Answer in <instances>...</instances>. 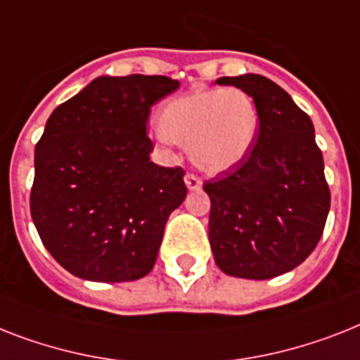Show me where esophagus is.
Here are the masks:
<instances>
[{
  "mask_svg": "<svg viewBox=\"0 0 360 360\" xmlns=\"http://www.w3.org/2000/svg\"><path fill=\"white\" fill-rule=\"evenodd\" d=\"M185 183H186V188L188 190H200L201 188V179L194 174H186Z\"/></svg>",
  "mask_w": 360,
  "mask_h": 360,
  "instance_id": "esophagus-1",
  "label": "esophagus"
}]
</instances>
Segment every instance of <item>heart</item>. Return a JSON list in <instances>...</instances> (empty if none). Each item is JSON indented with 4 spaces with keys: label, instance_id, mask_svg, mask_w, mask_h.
Masks as SVG:
<instances>
[{
    "label": "heart",
    "instance_id": "obj_1",
    "mask_svg": "<svg viewBox=\"0 0 360 360\" xmlns=\"http://www.w3.org/2000/svg\"><path fill=\"white\" fill-rule=\"evenodd\" d=\"M162 139L188 148L207 174H224L250 157L261 131L255 99L242 89L195 90L160 109Z\"/></svg>",
    "mask_w": 360,
    "mask_h": 360
}]
</instances>
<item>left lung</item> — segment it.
<instances>
[{
    "label": "left lung",
    "mask_w": 360,
    "mask_h": 360,
    "mask_svg": "<svg viewBox=\"0 0 360 360\" xmlns=\"http://www.w3.org/2000/svg\"><path fill=\"white\" fill-rule=\"evenodd\" d=\"M246 90L261 112L259 139L244 162L205 181L209 242L224 274L271 279L302 264L326 227L331 194L314 125L264 75L220 77Z\"/></svg>",
    "instance_id": "left-lung-1"
}]
</instances>
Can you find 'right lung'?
<instances>
[{
	"label": "right lung",
	"mask_w": 360,
	"mask_h": 360,
	"mask_svg": "<svg viewBox=\"0 0 360 360\" xmlns=\"http://www.w3.org/2000/svg\"><path fill=\"white\" fill-rule=\"evenodd\" d=\"M179 89L165 75H101L58 105L34 148L31 216L64 270L86 281L148 276L185 172L151 162V105Z\"/></svg>",
	"instance_id": "add662e5"
}]
</instances>
